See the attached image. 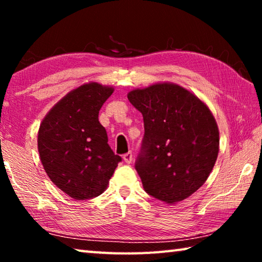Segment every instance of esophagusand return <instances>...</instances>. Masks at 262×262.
Returning a JSON list of instances; mask_svg holds the SVG:
<instances>
[{
	"label": "esophagus",
	"mask_w": 262,
	"mask_h": 262,
	"mask_svg": "<svg viewBox=\"0 0 262 262\" xmlns=\"http://www.w3.org/2000/svg\"><path fill=\"white\" fill-rule=\"evenodd\" d=\"M133 157H134V155H133L132 151L126 152L125 155H123V161H125L127 164H130L133 161Z\"/></svg>",
	"instance_id": "esophagus-1"
}]
</instances>
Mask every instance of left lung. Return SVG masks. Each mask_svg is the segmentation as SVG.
<instances>
[{"label": "left lung", "instance_id": "1", "mask_svg": "<svg viewBox=\"0 0 262 262\" xmlns=\"http://www.w3.org/2000/svg\"><path fill=\"white\" fill-rule=\"evenodd\" d=\"M128 100L143 117L135 168L144 190L166 203L183 201L205 184L215 165L220 134L214 117L177 84L133 90Z\"/></svg>", "mask_w": 262, "mask_h": 262}]
</instances>
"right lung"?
I'll return each mask as SVG.
<instances>
[{"instance_id":"right-lung-1","label":"right lung","mask_w":262,"mask_h":262,"mask_svg":"<svg viewBox=\"0 0 262 262\" xmlns=\"http://www.w3.org/2000/svg\"><path fill=\"white\" fill-rule=\"evenodd\" d=\"M112 94V88L84 84L62 98L39 128L38 150L47 176L76 200L103 193L121 162L98 120L101 106Z\"/></svg>"}]
</instances>
